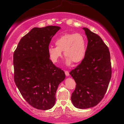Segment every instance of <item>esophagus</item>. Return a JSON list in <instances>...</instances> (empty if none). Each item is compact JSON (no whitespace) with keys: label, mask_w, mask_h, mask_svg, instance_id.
<instances>
[{"label":"esophagus","mask_w":124,"mask_h":124,"mask_svg":"<svg viewBox=\"0 0 124 124\" xmlns=\"http://www.w3.org/2000/svg\"><path fill=\"white\" fill-rule=\"evenodd\" d=\"M65 75H66V76L67 77L69 76V72H68V71H65Z\"/></svg>","instance_id":"esophagus-1"}]
</instances>
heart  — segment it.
<instances>
[{
    "instance_id": "b5f03b06",
    "label": "heart",
    "mask_w": 124,
    "mask_h": 124,
    "mask_svg": "<svg viewBox=\"0 0 124 124\" xmlns=\"http://www.w3.org/2000/svg\"><path fill=\"white\" fill-rule=\"evenodd\" d=\"M55 44L56 46L51 45L48 48L49 57L54 63H56L62 56V51L66 57L65 63L68 66L72 61L75 63L82 62L86 55V39L80 34H64L56 39Z\"/></svg>"
}]
</instances>
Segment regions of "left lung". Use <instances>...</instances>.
<instances>
[{
	"instance_id": "8db88e82",
	"label": "left lung",
	"mask_w": 124,
	"mask_h": 124,
	"mask_svg": "<svg viewBox=\"0 0 124 124\" xmlns=\"http://www.w3.org/2000/svg\"><path fill=\"white\" fill-rule=\"evenodd\" d=\"M85 31L88 44L86 55L80 64L70 72L76 83L71 100L75 107H93L103 99L111 78L110 54L98 35L87 28Z\"/></svg>"
}]
</instances>
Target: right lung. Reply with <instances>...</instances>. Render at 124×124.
<instances>
[{"instance_id":"add662e5","label":"right lung","mask_w":124,"mask_h":124,"mask_svg":"<svg viewBox=\"0 0 124 124\" xmlns=\"http://www.w3.org/2000/svg\"><path fill=\"white\" fill-rule=\"evenodd\" d=\"M60 27H34L18 42L13 55L14 79L27 103L47 110L55 105L58 86L65 74L54 65L48 54L51 39Z\"/></svg>"}]
</instances>
